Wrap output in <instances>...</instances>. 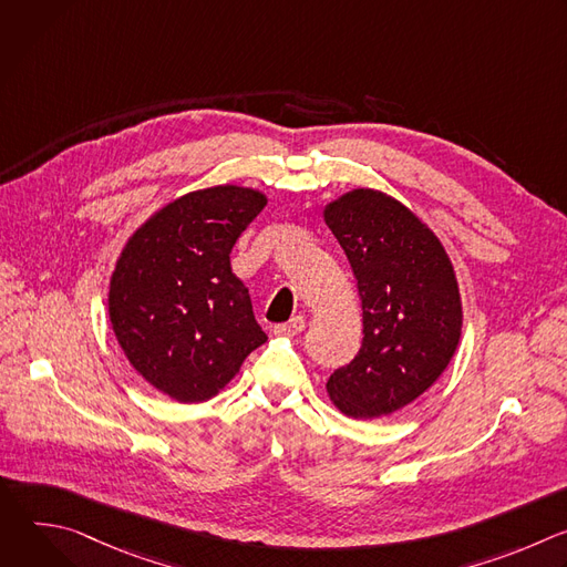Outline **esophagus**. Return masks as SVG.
I'll use <instances>...</instances> for the list:
<instances>
[{
  "label": "esophagus",
  "instance_id": "esophagus-1",
  "mask_svg": "<svg viewBox=\"0 0 567 567\" xmlns=\"http://www.w3.org/2000/svg\"><path fill=\"white\" fill-rule=\"evenodd\" d=\"M302 330H305V318L302 316H293L287 322H278V326H274V334H278V337H296Z\"/></svg>",
  "mask_w": 567,
  "mask_h": 567
}]
</instances>
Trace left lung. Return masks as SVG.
Returning a JSON list of instances; mask_svg holds the SVG:
<instances>
[{
    "label": "left lung",
    "mask_w": 567,
    "mask_h": 567,
    "mask_svg": "<svg viewBox=\"0 0 567 567\" xmlns=\"http://www.w3.org/2000/svg\"><path fill=\"white\" fill-rule=\"evenodd\" d=\"M361 296L363 343L334 370L328 394L354 420L409 406L451 363L462 334V300L437 235L394 197L354 188L322 208Z\"/></svg>",
    "instance_id": "1"
}]
</instances>
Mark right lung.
Here are the masks:
<instances>
[{"mask_svg": "<svg viewBox=\"0 0 567 567\" xmlns=\"http://www.w3.org/2000/svg\"><path fill=\"white\" fill-rule=\"evenodd\" d=\"M265 206V193L233 184L182 195L147 217L116 260L107 298L116 341L175 401L215 396L267 341L230 269V249Z\"/></svg>", "mask_w": 567, "mask_h": 567, "instance_id": "1", "label": "right lung"}]
</instances>
